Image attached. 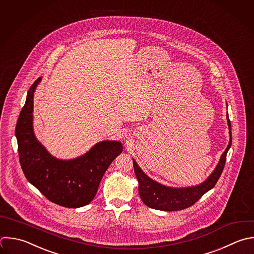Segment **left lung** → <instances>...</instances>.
Instances as JSON below:
<instances>
[{
    "label": "left lung",
    "mask_w": 254,
    "mask_h": 254,
    "mask_svg": "<svg viewBox=\"0 0 254 254\" xmlns=\"http://www.w3.org/2000/svg\"><path fill=\"white\" fill-rule=\"evenodd\" d=\"M226 120L230 137L228 145L220 156V159L212 173L204 182L199 185L186 188H173L162 185L148 177L138 166L137 162L133 159L134 172L139 183V194L147 206L164 211L181 210L192 205L206 191L215 186L224 168L227 151L231 146V125L228 114H226Z\"/></svg>",
    "instance_id": "8db88e82"
}]
</instances>
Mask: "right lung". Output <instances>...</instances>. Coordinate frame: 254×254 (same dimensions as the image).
<instances>
[{
	"instance_id": "1",
	"label": "right lung",
	"mask_w": 254,
	"mask_h": 254,
	"mask_svg": "<svg viewBox=\"0 0 254 254\" xmlns=\"http://www.w3.org/2000/svg\"><path fill=\"white\" fill-rule=\"evenodd\" d=\"M39 77L28 91L16 126L20 163L27 180L48 199L65 207H81L95 196L100 181L112 161L122 153L119 141H101L77 158L54 157L34 132V93Z\"/></svg>"
}]
</instances>
